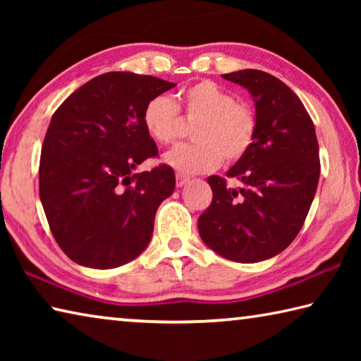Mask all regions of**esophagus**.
<instances>
[{
    "label": "esophagus",
    "mask_w": 361,
    "mask_h": 361,
    "mask_svg": "<svg viewBox=\"0 0 361 361\" xmlns=\"http://www.w3.org/2000/svg\"><path fill=\"white\" fill-rule=\"evenodd\" d=\"M188 181H189V176L183 175V173H176V186L181 188L183 185H186Z\"/></svg>",
    "instance_id": "obj_1"
}]
</instances>
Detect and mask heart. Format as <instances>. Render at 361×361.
Segmentation results:
<instances>
[{"label": "heart", "instance_id": "obj_1", "mask_svg": "<svg viewBox=\"0 0 361 361\" xmlns=\"http://www.w3.org/2000/svg\"><path fill=\"white\" fill-rule=\"evenodd\" d=\"M192 127L194 143L166 154V162L183 173L210 172L223 162H235L252 148L258 129L253 106L235 100L229 90L212 81H199L183 90L178 102L159 95L146 103L143 126L159 145H173L185 130L181 116Z\"/></svg>", "mask_w": 361, "mask_h": 361}]
</instances>
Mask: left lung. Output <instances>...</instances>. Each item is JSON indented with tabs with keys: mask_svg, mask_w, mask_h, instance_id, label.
Wrapping results in <instances>:
<instances>
[{
	"mask_svg": "<svg viewBox=\"0 0 361 361\" xmlns=\"http://www.w3.org/2000/svg\"><path fill=\"white\" fill-rule=\"evenodd\" d=\"M253 97L258 129L252 148L226 176H209L213 199L199 216V234L213 252L235 262L272 258L295 240L320 178L319 142L307 109L276 76L259 70L223 75Z\"/></svg>",
	"mask_w": 361,
	"mask_h": 361,
	"instance_id": "1",
	"label": "left lung"
}]
</instances>
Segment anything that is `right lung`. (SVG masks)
<instances>
[{
  "label": "right lung",
  "instance_id": "add662e5",
  "mask_svg": "<svg viewBox=\"0 0 361 361\" xmlns=\"http://www.w3.org/2000/svg\"><path fill=\"white\" fill-rule=\"evenodd\" d=\"M172 87L154 76L111 71L81 85L54 113L41 148L39 197L54 239L78 264L113 269L148 247L175 173L167 164L135 172L159 154L143 109Z\"/></svg>",
  "mask_w": 361,
  "mask_h": 361
}]
</instances>
